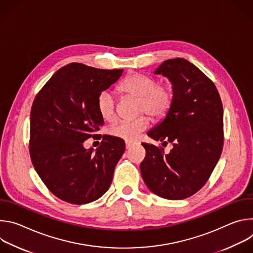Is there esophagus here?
I'll list each match as a JSON object with an SVG mask.
<instances>
[{
  "label": "esophagus",
  "mask_w": 253,
  "mask_h": 253,
  "mask_svg": "<svg viewBox=\"0 0 253 253\" xmlns=\"http://www.w3.org/2000/svg\"><path fill=\"white\" fill-rule=\"evenodd\" d=\"M133 145H134V143H132V142H128V141H126V143H125V147H126V149H130Z\"/></svg>",
  "instance_id": "esophagus-1"
}]
</instances>
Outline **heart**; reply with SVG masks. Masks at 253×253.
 <instances>
[{
	"mask_svg": "<svg viewBox=\"0 0 253 253\" xmlns=\"http://www.w3.org/2000/svg\"><path fill=\"white\" fill-rule=\"evenodd\" d=\"M123 95L138 98V113H147L154 119L164 118L171 110L174 102V90L168 83H157L148 75L134 73L126 77L118 87ZM97 110L106 121H112L116 116V104L113 96L108 91L99 93L96 99ZM149 119L141 115L131 121H121L109 130L114 137L125 141H135L146 130Z\"/></svg>",
	"mask_w": 253,
	"mask_h": 253,
	"instance_id": "obj_1",
	"label": "heart"
}]
</instances>
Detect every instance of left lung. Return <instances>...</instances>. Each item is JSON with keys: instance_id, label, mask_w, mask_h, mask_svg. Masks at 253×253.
<instances>
[{"instance_id": "1", "label": "left lung", "mask_w": 253, "mask_h": 253, "mask_svg": "<svg viewBox=\"0 0 253 253\" xmlns=\"http://www.w3.org/2000/svg\"><path fill=\"white\" fill-rule=\"evenodd\" d=\"M155 74L171 81L174 102L166 118L148 135L172 143L173 148L165 154L164 148L143 143L146 156L140 171L153 193L170 200L185 199L205 185L220 158L222 102L214 83L183 58L164 61Z\"/></svg>"}]
</instances>
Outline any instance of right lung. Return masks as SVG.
Instances as JSON below:
<instances>
[{
	"label": "right lung",
	"instance_id": "right-lung-1",
	"mask_svg": "<svg viewBox=\"0 0 253 253\" xmlns=\"http://www.w3.org/2000/svg\"><path fill=\"white\" fill-rule=\"evenodd\" d=\"M123 73L71 63L39 91L30 116L29 151L47 188L72 204L100 198L110 187L115 166L125 151L122 139L104 135L96 152L83 146L103 125L96 99Z\"/></svg>",
	"mask_w": 253,
	"mask_h": 253
}]
</instances>
